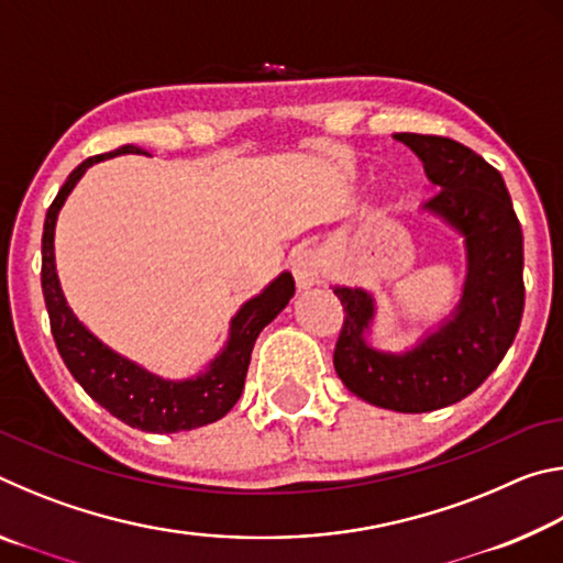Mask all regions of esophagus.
<instances>
[{
    "instance_id": "1",
    "label": "esophagus",
    "mask_w": 563,
    "mask_h": 563,
    "mask_svg": "<svg viewBox=\"0 0 563 563\" xmlns=\"http://www.w3.org/2000/svg\"><path fill=\"white\" fill-rule=\"evenodd\" d=\"M290 268L300 290H310L320 283V255L312 247H298L290 255Z\"/></svg>"
}]
</instances>
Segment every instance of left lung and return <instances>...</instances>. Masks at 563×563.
Segmentation results:
<instances>
[{"label":"left lung","mask_w":563,"mask_h":563,"mask_svg":"<svg viewBox=\"0 0 563 563\" xmlns=\"http://www.w3.org/2000/svg\"><path fill=\"white\" fill-rule=\"evenodd\" d=\"M424 164L437 194L422 211L464 238L462 298L415 347L383 352L367 342L373 292L335 285L345 310L335 373L352 395L395 412H432L472 395L507 355L523 312V235L501 174L472 148L444 136L395 133Z\"/></svg>","instance_id":"obj_1"}]
</instances>
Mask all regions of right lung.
I'll return each mask as SVG.
<instances>
[{
    "label": "right lung",
    "mask_w": 563,
    "mask_h": 563,
    "mask_svg": "<svg viewBox=\"0 0 563 563\" xmlns=\"http://www.w3.org/2000/svg\"><path fill=\"white\" fill-rule=\"evenodd\" d=\"M123 154L148 156L144 148L126 144L109 151V154L87 158L71 170L49 211H46L42 235V290L52 322V335L64 365L69 367L76 383L87 389L93 402L109 409L121 422H126L133 430L158 434L196 430V427L218 422L238 402L255 340H258L261 330L278 318V312L290 302L295 295V280L290 273H280L268 288H263V292L243 302L231 320L223 350L196 377L164 379L103 345L66 305L54 263V228L66 196L87 174V168L103 158Z\"/></svg>",
    "instance_id": "right-lung-1"
}]
</instances>
